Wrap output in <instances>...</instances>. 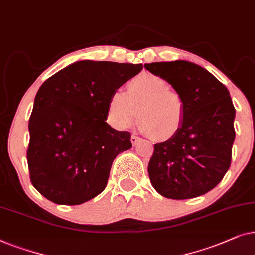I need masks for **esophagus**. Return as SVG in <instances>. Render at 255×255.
Returning <instances> with one entry per match:
<instances>
[{"label":"esophagus","instance_id":"1","mask_svg":"<svg viewBox=\"0 0 255 255\" xmlns=\"http://www.w3.org/2000/svg\"><path fill=\"white\" fill-rule=\"evenodd\" d=\"M138 140H140V138H138L137 136H135V135H131V137H130V141H131V143H133V145H135L138 142Z\"/></svg>","mask_w":255,"mask_h":255}]
</instances>
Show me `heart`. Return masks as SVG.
Returning a JSON list of instances; mask_svg holds the SVG:
<instances>
[{
  "label": "heart",
  "mask_w": 255,
  "mask_h": 255,
  "mask_svg": "<svg viewBox=\"0 0 255 255\" xmlns=\"http://www.w3.org/2000/svg\"><path fill=\"white\" fill-rule=\"evenodd\" d=\"M107 111L117 129H128L138 117L142 133L167 141L181 129L185 103L164 78L143 72L128 81L126 93L118 90L112 92Z\"/></svg>",
  "instance_id": "b5f03b06"
}]
</instances>
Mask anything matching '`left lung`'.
Wrapping results in <instances>:
<instances>
[{
	"label": "left lung",
	"instance_id": "left-lung-1",
	"mask_svg": "<svg viewBox=\"0 0 255 255\" xmlns=\"http://www.w3.org/2000/svg\"><path fill=\"white\" fill-rule=\"evenodd\" d=\"M164 78L185 103L178 134L154 144L148 164L152 186L170 199H189L212 190L229 170L236 110L229 90L209 71L185 60L144 64Z\"/></svg>",
	"mask_w": 255,
	"mask_h": 255
}]
</instances>
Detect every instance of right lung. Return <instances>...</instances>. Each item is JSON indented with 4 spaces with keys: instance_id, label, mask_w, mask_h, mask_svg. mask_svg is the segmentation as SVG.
I'll use <instances>...</instances> for the list:
<instances>
[{
    "instance_id": "obj_1",
    "label": "right lung",
    "mask_w": 255,
    "mask_h": 255,
    "mask_svg": "<svg viewBox=\"0 0 255 255\" xmlns=\"http://www.w3.org/2000/svg\"><path fill=\"white\" fill-rule=\"evenodd\" d=\"M142 64L80 60L44 81L29 119L30 181L49 201L78 205L106 188L112 163L131 148L130 133L106 122L113 91Z\"/></svg>"
}]
</instances>
